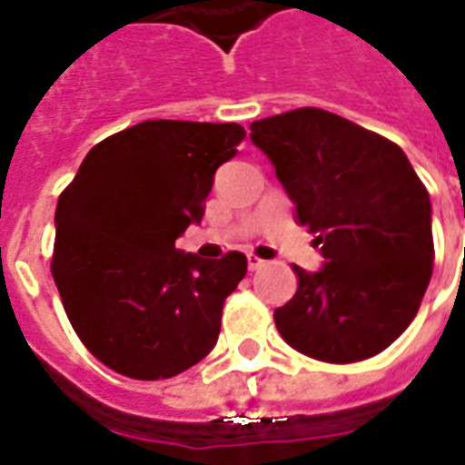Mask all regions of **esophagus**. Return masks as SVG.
Segmentation results:
<instances>
[{"label":"esophagus","mask_w":465,"mask_h":465,"mask_svg":"<svg viewBox=\"0 0 465 465\" xmlns=\"http://www.w3.org/2000/svg\"><path fill=\"white\" fill-rule=\"evenodd\" d=\"M265 268V261H261V258H255V255H248V270L251 272H255V270Z\"/></svg>","instance_id":"34e87169"}]
</instances>
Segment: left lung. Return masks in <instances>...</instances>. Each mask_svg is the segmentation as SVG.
I'll return each mask as SVG.
<instances>
[{
    "label": "left lung",
    "mask_w": 465,
    "mask_h": 465,
    "mask_svg": "<svg viewBox=\"0 0 465 465\" xmlns=\"http://www.w3.org/2000/svg\"><path fill=\"white\" fill-rule=\"evenodd\" d=\"M323 265H294L297 294L275 325L297 352L350 364L412 323L432 277V203L398 144L321 108L251 123Z\"/></svg>",
    "instance_id": "left-lung-1"
}]
</instances>
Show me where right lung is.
Instances as JSON below:
<instances>
[{"mask_svg":"<svg viewBox=\"0 0 465 465\" xmlns=\"http://www.w3.org/2000/svg\"><path fill=\"white\" fill-rule=\"evenodd\" d=\"M243 137L236 123L147 120L98 142L57 200L54 284L76 335L113 371L171 379L217 345L246 255L204 261L175 239L203 222L214 173Z\"/></svg>","mask_w":465,"mask_h":465,"instance_id":"1","label":"right lung"}]
</instances>
